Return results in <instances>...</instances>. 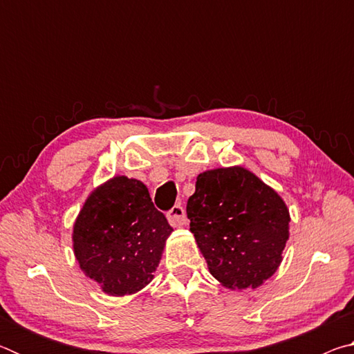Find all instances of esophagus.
<instances>
[{
	"label": "esophagus",
	"instance_id": "34e87169",
	"mask_svg": "<svg viewBox=\"0 0 354 354\" xmlns=\"http://www.w3.org/2000/svg\"><path fill=\"white\" fill-rule=\"evenodd\" d=\"M167 218L171 226H183L185 223V211L181 205H175L169 212H167Z\"/></svg>",
	"mask_w": 354,
	"mask_h": 354
}]
</instances>
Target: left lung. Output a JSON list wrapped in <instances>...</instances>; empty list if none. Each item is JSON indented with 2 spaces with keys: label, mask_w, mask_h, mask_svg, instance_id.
Masks as SVG:
<instances>
[{
  "label": "left lung",
  "mask_w": 354,
  "mask_h": 354,
  "mask_svg": "<svg viewBox=\"0 0 354 354\" xmlns=\"http://www.w3.org/2000/svg\"><path fill=\"white\" fill-rule=\"evenodd\" d=\"M187 217L209 272L225 287L256 289L283 261L290 221L286 203L242 167L198 175Z\"/></svg>",
  "instance_id": "1"
}]
</instances>
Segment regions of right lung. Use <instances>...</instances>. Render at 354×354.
Here are the masks:
<instances>
[{
    "instance_id": "right-lung-1",
    "label": "right lung",
    "mask_w": 354,
    "mask_h": 354,
    "mask_svg": "<svg viewBox=\"0 0 354 354\" xmlns=\"http://www.w3.org/2000/svg\"><path fill=\"white\" fill-rule=\"evenodd\" d=\"M171 231L145 184L115 176L84 203L73 227L75 256L107 295L136 293L153 279Z\"/></svg>"
}]
</instances>
